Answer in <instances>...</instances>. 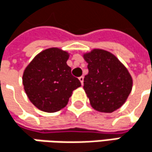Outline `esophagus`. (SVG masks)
Listing matches in <instances>:
<instances>
[{
	"label": "esophagus",
	"mask_w": 152,
	"mask_h": 152,
	"mask_svg": "<svg viewBox=\"0 0 152 152\" xmlns=\"http://www.w3.org/2000/svg\"><path fill=\"white\" fill-rule=\"evenodd\" d=\"M83 78H84V77H83V76H80V77L78 78V79H79V81L81 82V83H82V85H83Z\"/></svg>",
	"instance_id": "obj_1"
}]
</instances>
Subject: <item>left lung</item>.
Instances as JSON below:
<instances>
[{"label":"left lung","instance_id":"obj_1","mask_svg":"<svg viewBox=\"0 0 152 152\" xmlns=\"http://www.w3.org/2000/svg\"><path fill=\"white\" fill-rule=\"evenodd\" d=\"M88 75L83 89L91 106L102 113H113L122 106L132 90V77L124 65L111 53L94 49L83 55Z\"/></svg>","mask_w":152,"mask_h":152}]
</instances>
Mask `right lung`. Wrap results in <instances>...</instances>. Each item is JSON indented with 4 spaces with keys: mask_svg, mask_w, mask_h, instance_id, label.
Listing matches in <instances>:
<instances>
[{
    "mask_svg": "<svg viewBox=\"0 0 152 152\" xmlns=\"http://www.w3.org/2000/svg\"><path fill=\"white\" fill-rule=\"evenodd\" d=\"M69 53L59 48L39 53L23 75L24 91L31 102L41 111L54 113L67 106L72 91L81 83L67 65Z\"/></svg>",
    "mask_w": 152,
    "mask_h": 152,
    "instance_id": "obj_1",
    "label": "right lung"
}]
</instances>
